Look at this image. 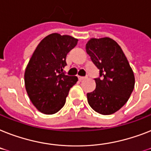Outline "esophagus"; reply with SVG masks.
Segmentation results:
<instances>
[{"mask_svg":"<svg viewBox=\"0 0 151 151\" xmlns=\"http://www.w3.org/2000/svg\"><path fill=\"white\" fill-rule=\"evenodd\" d=\"M88 78V77H81V76H78V79L80 81H83V80H85Z\"/></svg>","mask_w":151,"mask_h":151,"instance_id":"obj_1","label":"esophagus"}]
</instances>
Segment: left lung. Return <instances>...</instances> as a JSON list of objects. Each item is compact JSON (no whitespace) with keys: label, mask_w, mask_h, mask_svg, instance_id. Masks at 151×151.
I'll use <instances>...</instances> for the list:
<instances>
[{"label":"left lung","mask_w":151,"mask_h":151,"mask_svg":"<svg viewBox=\"0 0 151 151\" xmlns=\"http://www.w3.org/2000/svg\"><path fill=\"white\" fill-rule=\"evenodd\" d=\"M86 52L99 77L95 78V90L88 93V104L101 115H111L127 103L133 92L135 78L119 44L110 38L91 39Z\"/></svg>","instance_id":"8db88e82"}]
</instances>
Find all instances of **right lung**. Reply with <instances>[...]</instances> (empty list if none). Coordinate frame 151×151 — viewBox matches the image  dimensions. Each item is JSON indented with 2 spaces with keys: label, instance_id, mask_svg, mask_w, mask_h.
Instances as JSON below:
<instances>
[{
  "label": "right lung",
  "instance_id": "obj_1",
  "mask_svg": "<svg viewBox=\"0 0 151 151\" xmlns=\"http://www.w3.org/2000/svg\"><path fill=\"white\" fill-rule=\"evenodd\" d=\"M78 41L70 35L50 34L40 42L27 65L25 89L34 106L42 113L60 111L70 88L78 81L77 77L63 72L67 53Z\"/></svg>",
  "mask_w": 151,
  "mask_h": 151
}]
</instances>
